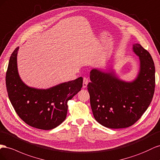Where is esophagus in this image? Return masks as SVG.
<instances>
[{"mask_svg": "<svg viewBox=\"0 0 160 160\" xmlns=\"http://www.w3.org/2000/svg\"><path fill=\"white\" fill-rule=\"evenodd\" d=\"M88 78H84V79H83V88H86L88 85Z\"/></svg>", "mask_w": 160, "mask_h": 160, "instance_id": "34e87169", "label": "esophagus"}]
</instances>
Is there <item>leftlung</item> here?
<instances>
[{
	"label": "left lung",
	"instance_id": "left-lung-1",
	"mask_svg": "<svg viewBox=\"0 0 160 160\" xmlns=\"http://www.w3.org/2000/svg\"><path fill=\"white\" fill-rule=\"evenodd\" d=\"M133 51L139 57L140 71L132 82L118 80L112 73L90 72V102L97 122L111 129L133 125L151 103L156 84L155 66L150 53L139 43Z\"/></svg>",
	"mask_w": 160,
	"mask_h": 160
}]
</instances>
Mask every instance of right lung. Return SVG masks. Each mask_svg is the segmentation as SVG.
Returning a JSON list of instances; mask_svg holds the SVG:
<instances>
[{"mask_svg":"<svg viewBox=\"0 0 160 160\" xmlns=\"http://www.w3.org/2000/svg\"><path fill=\"white\" fill-rule=\"evenodd\" d=\"M19 47L11 54L6 73L9 100L19 117L35 128L50 130L66 119L68 101L82 87L83 78L62 83L47 90L28 87L18 74L17 56Z\"/></svg>","mask_w":160,"mask_h":160,"instance_id":"add662e5","label":"right lung"}]
</instances>
